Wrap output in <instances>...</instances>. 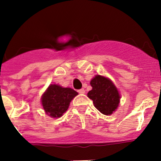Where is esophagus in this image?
I'll use <instances>...</instances> for the list:
<instances>
[{
  "instance_id": "34e87169",
  "label": "esophagus",
  "mask_w": 161,
  "mask_h": 161,
  "mask_svg": "<svg viewBox=\"0 0 161 161\" xmlns=\"http://www.w3.org/2000/svg\"><path fill=\"white\" fill-rule=\"evenodd\" d=\"M78 92H79V93L80 94H84L85 93V90H84V89H81V90H78Z\"/></svg>"
}]
</instances>
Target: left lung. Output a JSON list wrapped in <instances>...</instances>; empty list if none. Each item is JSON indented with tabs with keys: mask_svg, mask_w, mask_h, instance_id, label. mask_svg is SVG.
<instances>
[{
	"mask_svg": "<svg viewBox=\"0 0 161 161\" xmlns=\"http://www.w3.org/2000/svg\"><path fill=\"white\" fill-rule=\"evenodd\" d=\"M92 90L87 97L93 102L95 108L105 115L112 114L119 105L120 94L114 84L108 78L97 75L90 81Z\"/></svg>",
	"mask_w": 161,
	"mask_h": 161,
	"instance_id": "left-lung-1",
	"label": "left lung"
}]
</instances>
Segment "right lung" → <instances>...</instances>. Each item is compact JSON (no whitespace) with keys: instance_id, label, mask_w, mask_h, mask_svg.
<instances>
[{"instance_id":"1","label":"right lung","mask_w":161,"mask_h":161,"mask_svg":"<svg viewBox=\"0 0 161 161\" xmlns=\"http://www.w3.org/2000/svg\"><path fill=\"white\" fill-rule=\"evenodd\" d=\"M77 95L78 92L72 89L50 84L42 95V106L50 117L60 118L67 111L70 102Z\"/></svg>"}]
</instances>
